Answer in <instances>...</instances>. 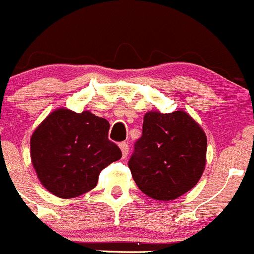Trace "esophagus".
Masks as SVG:
<instances>
[{
    "label": "esophagus",
    "instance_id": "obj_1",
    "mask_svg": "<svg viewBox=\"0 0 254 254\" xmlns=\"http://www.w3.org/2000/svg\"><path fill=\"white\" fill-rule=\"evenodd\" d=\"M120 148H121V151H122L123 158H126V157H127V154H128V151H129L128 143H127V142H121Z\"/></svg>",
    "mask_w": 254,
    "mask_h": 254
}]
</instances>
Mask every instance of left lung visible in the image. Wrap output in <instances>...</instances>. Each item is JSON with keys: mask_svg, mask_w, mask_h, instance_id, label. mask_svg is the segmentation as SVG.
Instances as JSON below:
<instances>
[{"mask_svg": "<svg viewBox=\"0 0 254 254\" xmlns=\"http://www.w3.org/2000/svg\"><path fill=\"white\" fill-rule=\"evenodd\" d=\"M206 134L190 115L148 112L128 167L144 194L171 201L197 185L206 166Z\"/></svg>", "mask_w": 254, "mask_h": 254, "instance_id": "1", "label": "left lung"}]
</instances>
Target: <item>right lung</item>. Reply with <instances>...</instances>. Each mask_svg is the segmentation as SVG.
Listing matches in <instances>:
<instances>
[{
  "label": "right lung",
  "mask_w": 254,
  "mask_h": 254,
  "mask_svg": "<svg viewBox=\"0 0 254 254\" xmlns=\"http://www.w3.org/2000/svg\"><path fill=\"white\" fill-rule=\"evenodd\" d=\"M108 129L107 120L88 111L51 113L31 137V158L41 183L61 198L92 190L101 171L122 157L108 139Z\"/></svg>",
  "instance_id": "obj_1"
}]
</instances>
